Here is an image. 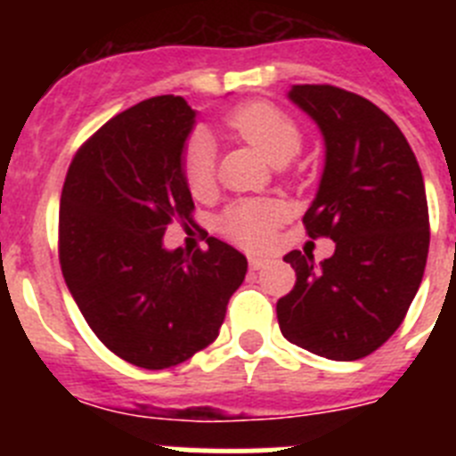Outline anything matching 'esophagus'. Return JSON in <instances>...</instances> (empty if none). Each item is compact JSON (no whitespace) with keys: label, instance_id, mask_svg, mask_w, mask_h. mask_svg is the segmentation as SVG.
I'll return each instance as SVG.
<instances>
[{"label":"esophagus","instance_id":"esophagus-1","mask_svg":"<svg viewBox=\"0 0 456 456\" xmlns=\"http://www.w3.org/2000/svg\"><path fill=\"white\" fill-rule=\"evenodd\" d=\"M269 257H263V256H248V267L253 269V272H257V269H265L269 267Z\"/></svg>","mask_w":456,"mask_h":456}]
</instances>
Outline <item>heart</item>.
Listing matches in <instances>:
<instances>
[{"instance_id": "b5f03b06", "label": "heart", "mask_w": 456, "mask_h": 456, "mask_svg": "<svg viewBox=\"0 0 456 456\" xmlns=\"http://www.w3.org/2000/svg\"><path fill=\"white\" fill-rule=\"evenodd\" d=\"M225 125L276 167L288 164L304 146V132L297 120L263 100L235 107L225 116ZM183 175L193 196H203L215 184V143L203 132L193 134L184 146ZM283 219L285 209L273 200H237L224 209L219 224L241 247L265 248Z\"/></svg>"}]
</instances>
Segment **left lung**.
<instances>
[{
  "label": "left lung",
  "instance_id": "obj_1",
  "mask_svg": "<svg viewBox=\"0 0 456 456\" xmlns=\"http://www.w3.org/2000/svg\"><path fill=\"white\" fill-rule=\"evenodd\" d=\"M322 130L320 189L304 215L313 240L331 237L336 253L283 257L297 283L276 304L281 333L331 361H358L404 322L429 251L422 171L402 130L377 104L331 84L288 93Z\"/></svg>",
  "mask_w": 456,
  "mask_h": 456
}]
</instances>
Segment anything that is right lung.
I'll return each instance as SVG.
<instances>
[{
	"instance_id": "obj_1",
	"label": "right lung",
	"mask_w": 456,
	"mask_h": 456,
	"mask_svg": "<svg viewBox=\"0 0 456 456\" xmlns=\"http://www.w3.org/2000/svg\"><path fill=\"white\" fill-rule=\"evenodd\" d=\"M196 111L180 95L125 109L72 157L59 209V260L72 299L109 352L146 370L183 363L215 342L247 257L167 251L173 221L193 224L183 175Z\"/></svg>"
}]
</instances>
